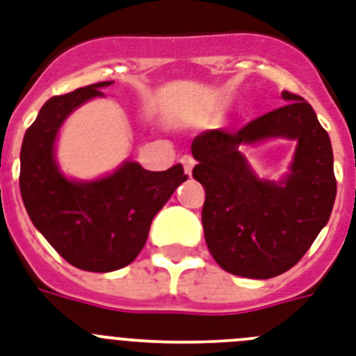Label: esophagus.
Masks as SVG:
<instances>
[{"label": "esophagus", "instance_id": "34e87169", "mask_svg": "<svg viewBox=\"0 0 356 356\" xmlns=\"http://www.w3.org/2000/svg\"><path fill=\"white\" fill-rule=\"evenodd\" d=\"M181 164H183L186 175H192V170L193 166H195V161H193L192 155H183V157H181Z\"/></svg>", "mask_w": 356, "mask_h": 356}]
</instances>
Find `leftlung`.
Returning <instances> with one entry per match:
<instances>
[{"label":"left lung","instance_id":"8db88e82","mask_svg":"<svg viewBox=\"0 0 356 356\" xmlns=\"http://www.w3.org/2000/svg\"><path fill=\"white\" fill-rule=\"evenodd\" d=\"M285 106L228 133L208 129L192 140L193 179L203 184L207 247L223 270L268 280L302 259L329 221L337 197L333 148L311 104L283 91ZM270 138L297 140L289 172L261 179L243 153Z\"/></svg>","mask_w":356,"mask_h":356}]
</instances>
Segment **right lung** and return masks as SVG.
<instances>
[{
	"instance_id": "add662e5",
	"label": "right lung",
	"mask_w": 356,
	"mask_h": 356,
	"mask_svg": "<svg viewBox=\"0 0 356 356\" xmlns=\"http://www.w3.org/2000/svg\"><path fill=\"white\" fill-rule=\"evenodd\" d=\"M111 83L49 98L25 131L19 155V190L29 218L65 261L89 273L118 270L137 258L153 218L186 181L181 164L148 172L124 161L93 181H76L60 170L54 149L62 124L82 104L104 97L100 89Z\"/></svg>"
}]
</instances>
